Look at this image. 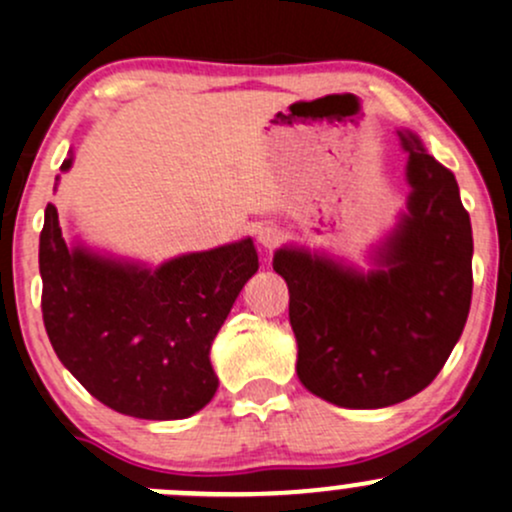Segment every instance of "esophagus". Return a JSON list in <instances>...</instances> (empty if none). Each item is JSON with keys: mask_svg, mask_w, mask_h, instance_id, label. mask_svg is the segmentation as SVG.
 I'll list each match as a JSON object with an SVG mask.
<instances>
[{"mask_svg": "<svg viewBox=\"0 0 512 512\" xmlns=\"http://www.w3.org/2000/svg\"><path fill=\"white\" fill-rule=\"evenodd\" d=\"M279 240H282V230H279L277 225H260V228H257V242H260L265 250H272Z\"/></svg>", "mask_w": 512, "mask_h": 512, "instance_id": "34e87169", "label": "esophagus"}]
</instances>
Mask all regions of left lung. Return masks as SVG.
<instances>
[{
	"instance_id": "8db88e82",
	"label": "left lung",
	"mask_w": 512,
	"mask_h": 512,
	"mask_svg": "<svg viewBox=\"0 0 512 512\" xmlns=\"http://www.w3.org/2000/svg\"><path fill=\"white\" fill-rule=\"evenodd\" d=\"M407 211L363 272L284 245L272 267L289 287L301 385L331 405L378 410L410 400L444 368L471 309V218L459 184L410 129Z\"/></svg>"
}]
</instances>
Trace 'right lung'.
I'll return each mask as SVG.
<instances>
[{"label": "right lung", "instance_id": "1", "mask_svg": "<svg viewBox=\"0 0 512 512\" xmlns=\"http://www.w3.org/2000/svg\"><path fill=\"white\" fill-rule=\"evenodd\" d=\"M73 157L63 161L68 171ZM252 238L159 267L68 245L46 206L41 311L58 360L95 400L137 419H186L218 390L211 346L257 272Z\"/></svg>", "mask_w": 512, "mask_h": 512}]
</instances>
